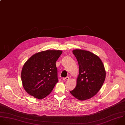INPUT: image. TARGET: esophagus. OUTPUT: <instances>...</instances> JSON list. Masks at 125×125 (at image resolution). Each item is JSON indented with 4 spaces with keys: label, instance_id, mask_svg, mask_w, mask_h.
<instances>
[{
    "label": "esophagus",
    "instance_id": "1",
    "mask_svg": "<svg viewBox=\"0 0 125 125\" xmlns=\"http://www.w3.org/2000/svg\"><path fill=\"white\" fill-rule=\"evenodd\" d=\"M69 79V77H64L63 78V80L64 81H67V80H68Z\"/></svg>",
    "mask_w": 125,
    "mask_h": 125
}]
</instances>
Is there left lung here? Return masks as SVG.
Listing matches in <instances>:
<instances>
[{
  "label": "left lung",
  "instance_id": "1",
  "mask_svg": "<svg viewBox=\"0 0 125 125\" xmlns=\"http://www.w3.org/2000/svg\"><path fill=\"white\" fill-rule=\"evenodd\" d=\"M79 66V74L75 88L70 93L76 99L84 101L90 99L102 88L106 76L103 62L97 55L83 50L73 51Z\"/></svg>",
  "mask_w": 125,
  "mask_h": 125
}]
</instances>
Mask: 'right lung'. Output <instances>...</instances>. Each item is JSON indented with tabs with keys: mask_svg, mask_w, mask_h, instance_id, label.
<instances>
[{
	"mask_svg": "<svg viewBox=\"0 0 125 125\" xmlns=\"http://www.w3.org/2000/svg\"><path fill=\"white\" fill-rule=\"evenodd\" d=\"M62 53L60 50H47L34 54L26 61L21 79L28 94L43 99L51 93L58 81L55 63Z\"/></svg>",
	"mask_w": 125,
	"mask_h": 125,
	"instance_id": "obj_1",
	"label": "right lung"
}]
</instances>
